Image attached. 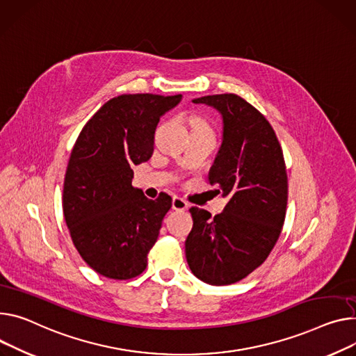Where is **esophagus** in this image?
<instances>
[{"mask_svg": "<svg viewBox=\"0 0 356 356\" xmlns=\"http://www.w3.org/2000/svg\"><path fill=\"white\" fill-rule=\"evenodd\" d=\"M188 202L179 197H174L172 198V209L175 211H185L188 208Z\"/></svg>", "mask_w": 356, "mask_h": 356, "instance_id": "obj_1", "label": "esophagus"}]
</instances>
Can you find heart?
<instances>
[{
    "label": "heart",
    "mask_w": 356,
    "mask_h": 356,
    "mask_svg": "<svg viewBox=\"0 0 356 356\" xmlns=\"http://www.w3.org/2000/svg\"><path fill=\"white\" fill-rule=\"evenodd\" d=\"M195 124H197V125H202V127H204V122H202L201 120H197V121H195Z\"/></svg>",
    "instance_id": "b5f03b06"
}]
</instances>
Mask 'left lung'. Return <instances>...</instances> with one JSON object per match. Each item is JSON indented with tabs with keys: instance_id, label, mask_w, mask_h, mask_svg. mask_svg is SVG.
Listing matches in <instances>:
<instances>
[{
	"instance_id": "obj_1",
	"label": "left lung",
	"mask_w": 356,
	"mask_h": 356,
	"mask_svg": "<svg viewBox=\"0 0 356 356\" xmlns=\"http://www.w3.org/2000/svg\"><path fill=\"white\" fill-rule=\"evenodd\" d=\"M193 102L212 106L222 118V141L208 179L229 201L213 218L191 209L194 225L185 257L202 282L229 285L257 269L280 238L288 201L284 154L270 124L243 98L220 94Z\"/></svg>"
}]
</instances>
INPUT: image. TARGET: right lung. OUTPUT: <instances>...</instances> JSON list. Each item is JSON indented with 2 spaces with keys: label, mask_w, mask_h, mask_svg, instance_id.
I'll use <instances>...</instances> for the list:
<instances>
[{
  "label": "right lung",
  "mask_w": 356,
  "mask_h": 356,
  "mask_svg": "<svg viewBox=\"0 0 356 356\" xmlns=\"http://www.w3.org/2000/svg\"><path fill=\"white\" fill-rule=\"evenodd\" d=\"M182 95L124 94L105 102L72 148L64 179L63 209L72 242L101 275L131 280L147 268L172 200H156L132 186L134 165L154 152L159 118Z\"/></svg>",
  "instance_id": "add662e5"
}]
</instances>
